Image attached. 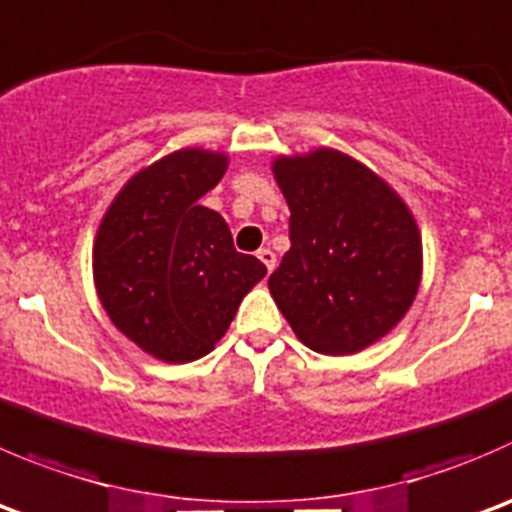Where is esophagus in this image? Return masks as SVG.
<instances>
[{
	"mask_svg": "<svg viewBox=\"0 0 512 512\" xmlns=\"http://www.w3.org/2000/svg\"><path fill=\"white\" fill-rule=\"evenodd\" d=\"M257 257H260L262 265L267 267V272H272V267H275V262H277L275 252H272L270 247H262V250H257Z\"/></svg>",
	"mask_w": 512,
	"mask_h": 512,
	"instance_id": "1",
	"label": "esophagus"
}]
</instances>
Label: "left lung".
<instances>
[{
    "instance_id": "left-lung-1",
    "label": "left lung",
    "mask_w": 512,
    "mask_h": 512,
    "mask_svg": "<svg viewBox=\"0 0 512 512\" xmlns=\"http://www.w3.org/2000/svg\"><path fill=\"white\" fill-rule=\"evenodd\" d=\"M290 250L270 275L295 335L322 355H352L413 305L423 242L405 202L375 172L335 150L280 157Z\"/></svg>"
}]
</instances>
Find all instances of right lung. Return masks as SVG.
<instances>
[{"instance_id": "right-lung-1", "label": "right lung", "mask_w": 512, "mask_h": 512, "mask_svg": "<svg viewBox=\"0 0 512 512\" xmlns=\"http://www.w3.org/2000/svg\"><path fill=\"white\" fill-rule=\"evenodd\" d=\"M227 157L180 150L137 172L94 240V282L114 325L165 362L207 355L242 297L265 277L232 245L227 222L200 205Z\"/></svg>"}]
</instances>
